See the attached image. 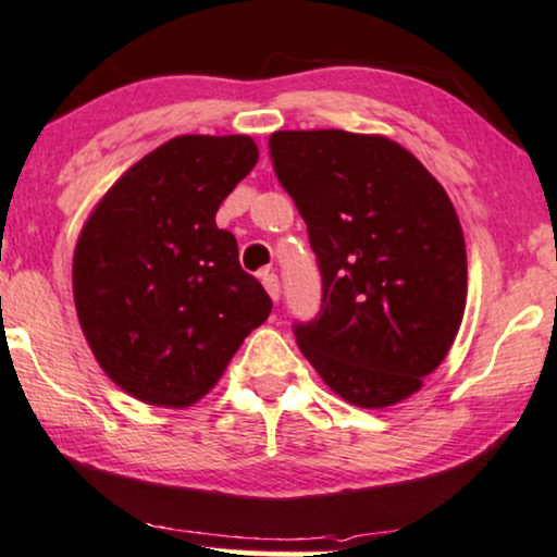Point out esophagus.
Segmentation results:
<instances>
[{
  "instance_id": "obj_1",
  "label": "esophagus",
  "mask_w": 557,
  "mask_h": 557,
  "mask_svg": "<svg viewBox=\"0 0 557 557\" xmlns=\"http://www.w3.org/2000/svg\"><path fill=\"white\" fill-rule=\"evenodd\" d=\"M259 277H262V285H264V290L270 293V298L277 300L280 298V280H277V274H274V272H262V274H259Z\"/></svg>"
}]
</instances>
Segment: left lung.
I'll list each match as a JSON object with an SVG mask.
<instances>
[{"mask_svg": "<svg viewBox=\"0 0 557 557\" xmlns=\"http://www.w3.org/2000/svg\"><path fill=\"white\" fill-rule=\"evenodd\" d=\"M270 157L321 272L319 315L293 326L300 351L349 404H398L440 368L466 311V238L445 187L383 136L277 131Z\"/></svg>", "mask_w": 557, "mask_h": 557, "instance_id": "left-lung-1", "label": "left lung"}]
</instances>
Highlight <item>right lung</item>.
Segmentation results:
<instances>
[{
	"mask_svg": "<svg viewBox=\"0 0 557 557\" xmlns=\"http://www.w3.org/2000/svg\"><path fill=\"white\" fill-rule=\"evenodd\" d=\"M259 159L249 136H177L91 210L74 251V302L91 355L151 406L185 408L272 311L215 213Z\"/></svg>",
	"mask_w": 557,
	"mask_h": 557,
	"instance_id": "1",
	"label": "right lung"
}]
</instances>
